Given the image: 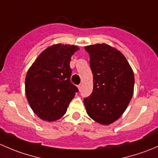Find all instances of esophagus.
<instances>
[{"label": "esophagus", "mask_w": 158, "mask_h": 158, "mask_svg": "<svg viewBox=\"0 0 158 158\" xmlns=\"http://www.w3.org/2000/svg\"><path fill=\"white\" fill-rule=\"evenodd\" d=\"M82 84H79V85H78V89H79V91H81V89H82Z\"/></svg>", "instance_id": "1"}]
</instances>
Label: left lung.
Instances as JSON below:
<instances>
[{
  "instance_id": "left-lung-1",
  "label": "left lung",
  "mask_w": 158,
  "mask_h": 158,
  "mask_svg": "<svg viewBox=\"0 0 158 158\" xmlns=\"http://www.w3.org/2000/svg\"><path fill=\"white\" fill-rule=\"evenodd\" d=\"M93 74V91L84 98L91 118L110 125L122 116L134 92L135 77L125 56L106 44L85 47Z\"/></svg>"
}]
</instances>
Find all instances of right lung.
<instances>
[{
  "label": "right lung",
  "instance_id": "add662e5",
  "mask_svg": "<svg viewBox=\"0 0 158 158\" xmlns=\"http://www.w3.org/2000/svg\"><path fill=\"white\" fill-rule=\"evenodd\" d=\"M77 46L55 44L43 51L28 70L27 98L33 112L44 121L60 119L66 112L78 88L70 81L71 56Z\"/></svg>",
  "mask_w": 158,
  "mask_h": 158
}]
</instances>
